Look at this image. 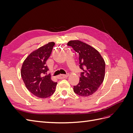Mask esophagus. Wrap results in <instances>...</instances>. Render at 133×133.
Wrapping results in <instances>:
<instances>
[{
	"label": "esophagus",
	"mask_w": 133,
	"mask_h": 133,
	"mask_svg": "<svg viewBox=\"0 0 133 133\" xmlns=\"http://www.w3.org/2000/svg\"><path fill=\"white\" fill-rule=\"evenodd\" d=\"M68 76V75H64V74H60L59 76H58V78L59 79H64L66 78Z\"/></svg>",
	"instance_id": "34e87169"
}]
</instances>
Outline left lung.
<instances>
[{"label":"left lung","instance_id":"1","mask_svg":"<svg viewBox=\"0 0 133 133\" xmlns=\"http://www.w3.org/2000/svg\"><path fill=\"white\" fill-rule=\"evenodd\" d=\"M67 45L79 54V67L83 70L79 83L74 86V91L79 96L91 95L98 90L104 80V60L95 48L80 41H70Z\"/></svg>","mask_w":133,"mask_h":133}]
</instances>
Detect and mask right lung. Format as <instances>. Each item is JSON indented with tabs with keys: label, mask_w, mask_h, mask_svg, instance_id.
Here are the masks:
<instances>
[{
	"label": "right lung",
	"mask_w": 133,
	"mask_h": 133,
	"mask_svg": "<svg viewBox=\"0 0 133 133\" xmlns=\"http://www.w3.org/2000/svg\"><path fill=\"white\" fill-rule=\"evenodd\" d=\"M54 42H50L32 52L25 59L22 66L21 76L25 85L30 92L40 98L49 97L55 91L57 82L51 79L45 65L49 58Z\"/></svg>",
	"instance_id": "1"
}]
</instances>
